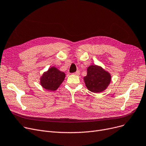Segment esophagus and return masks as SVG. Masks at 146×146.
Wrapping results in <instances>:
<instances>
[{
	"label": "esophagus",
	"instance_id": "obj_1",
	"mask_svg": "<svg viewBox=\"0 0 146 146\" xmlns=\"http://www.w3.org/2000/svg\"><path fill=\"white\" fill-rule=\"evenodd\" d=\"M73 74H75V75H79V74H80V71H79V70H77V71H76V72H74Z\"/></svg>",
	"mask_w": 146,
	"mask_h": 146
}]
</instances>
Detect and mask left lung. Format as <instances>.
Segmentation results:
<instances>
[{
	"instance_id": "8db88e82",
	"label": "left lung",
	"mask_w": 146,
	"mask_h": 146,
	"mask_svg": "<svg viewBox=\"0 0 146 146\" xmlns=\"http://www.w3.org/2000/svg\"><path fill=\"white\" fill-rule=\"evenodd\" d=\"M84 81L89 90L93 93H100L109 86L111 76L101 67L92 65L87 68V76L84 77Z\"/></svg>"
}]
</instances>
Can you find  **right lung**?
Wrapping results in <instances>:
<instances>
[{
	"instance_id": "right-lung-1",
	"label": "right lung",
	"mask_w": 146,
	"mask_h": 146,
	"mask_svg": "<svg viewBox=\"0 0 146 146\" xmlns=\"http://www.w3.org/2000/svg\"><path fill=\"white\" fill-rule=\"evenodd\" d=\"M65 78V73L54 67L50 68L40 79V84L43 88L48 90H56Z\"/></svg>"
}]
</instances>
